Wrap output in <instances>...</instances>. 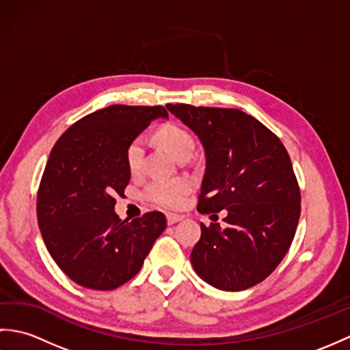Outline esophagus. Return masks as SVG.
<instances>
[{"label":"esophagus","instance_id":"34e87169","mask_svg":"<svg viewBox=\"0 0 350 350\" xmlns=\"http://www.w3.org/2000/svg\"><path fill=\"white\" fill-rule=\"evenodd\" d=\"M182 219L180 215H176V213H167V222L168 226H173L176 222H179Z\"/></svg>","mask_w":350,"mask_h":350}]
</instances>
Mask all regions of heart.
<instances>
[{
    "mask_svg": "<svg viewBox=\"0 0 350 350\" xmlns=\"http://www.w3.org/2000/svg\"><path fill=\"white\" fill-rule=\"evenodd\" d=\"M158 138L161 144L174 156L176 159L191 158L196 150V139L192 133L183 128L180 124H167L158 132ZM144 161V138L137 137L133 138L129 146L126 147V162L132 173H137L143 167ZM191 182L187 179H174L165 180L159 179L152 182L146 188V197L152 203L168 207V209H176L180 207L185 202V197L191 191Z\"/></svg>",
    "mask_w": 350,
    "mask_h": 350,
    "instance_id": "1",
    "label": "heart"
}]
</instances>
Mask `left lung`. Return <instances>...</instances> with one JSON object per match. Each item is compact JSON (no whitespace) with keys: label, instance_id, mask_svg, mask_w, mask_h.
Listing matches in <instances>:
<instances>
[{"label":"left lung","instance_id":"obj_1","mask_svg":"<svg viewBox=\"0 0 350 350\" xmlns=\"http://www.w3.org/2000/svg\"><path fill=\"white\" fill-rule=\"evenodd\" d=\"M167 108L204 148L198 212H227L226 228L202 224L192 267L207 284L226 292L258 284L287 254L301 215V191L286 147L241 109L187 103Z\"/></svg>","mask_w":350,"mask_h":350}]
</instances>
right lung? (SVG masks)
I'll list each match as a JSON object with an SVG mask.
<instances>
[{"label":"right lung","mask_w":350,"mask_h":350,"mask_svg":"<svg viewBox=\"0 0 350 350\" xmlns=\"http://www.w3.org/2000/svg\"><path fill=\"white\" fill-rule=\"evenodd\" d=\"M158 117H168L161 105H111L72 124L52 147L37 221L51 257L79 286L124 284L167 227L161 212L122 221L114 211V196H123L131 180L126 147Z\"/></svg>","instance_id":"1"}]
</instances>
